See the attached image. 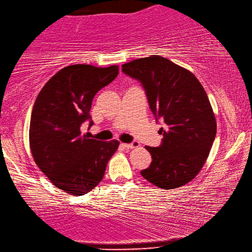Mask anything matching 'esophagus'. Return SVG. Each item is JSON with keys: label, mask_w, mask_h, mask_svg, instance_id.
I'll return each instance as SVG.
<instances>
[{"label": "esophagus", "mask_w": 252, "mask_h": 252, "mask_svg": "<svg viewBox=\"0 0 252 252\" xmlns=\"http://www.w3.org/2000/svg\"><path fill=\"white\" fill-rule=\"evenodd\" d=\"M122 147L124 149H132L139 147V142L138 141H132L130 143H122Z\"/></svg>", "instance_id": "obj_1"}]
</instances>
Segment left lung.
<instances>
[{
  "mask_svg": "<svg viewBox=\"0 0 252 252\" xmlns=\"http://www.w3.org/2000/svg\"><path fill=\"white\" fill-rule=\"evenodd\" d=\"M139 81L149 106L163 122L158 147H149L152 162L142 169L148 182L162 189L181 187L200 172L217 135V122L203 87L190 71L160 55L122 65Z\"/></svg>",
  "mask_w": 252,
  "mask_h": 252,
  "instance_id": "obj_1",
  "label": "left lung"
}]
</instances>
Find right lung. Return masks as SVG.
<instances>
[{"mask_svg": "<svg viewBox=\"0 0 252 252\" xmlns=\"http://www.w3.org/2000/svg\"><path fill=\"white\" fill-rule=\"evenodd\" d=\"M119 75V66L70 65L51 78L35 99L29 141L35 164L54 186L74 196L91 191L104 176L120 141H99L83 135L91 121L96 92Z\"/></svg>", "mask_w": 252, "mask_h": 252, "instance_id": "add662e5", "label": "right lung"}]
</instances>
